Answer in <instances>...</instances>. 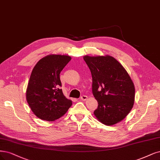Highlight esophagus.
<instances>
[{
    "label": "esophagus",
    "instance_id": "34e87169",
    "mask_svg": "<svg viewBox=\"0 0 160 160\" xmlns=\"http://www.w3.org/2000/svg\"><path fill=\"white\" fill-rule=\"evenodd\" d=\"M87 98H88V97L86 95H82L81 97V99L82 101H86V100H87Z\"/></svg>",
    "mask_w": 160,
    "mask_h": 160
}]
</instances>
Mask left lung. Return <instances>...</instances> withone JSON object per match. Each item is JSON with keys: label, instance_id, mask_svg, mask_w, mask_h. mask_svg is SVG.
Wrapping results in <instances>:
<instances>
[{"label": "left lung", "instance_id": "1", "mask_svg": "<svg viewBox=\"0 0 160 160\" xmlns=\"http://www.w3.org/2000/svg\"><path fill=\"white\" fill-rule=\"evenodd\" d=\"M83 59L91 70L92 94L98 104L94 111L97 119L107 126L120 122L134 106L132 80L123 66L111 56H85Z\"/></svg>", "mask_w": 160, "mask_h": 160}]
</instances>
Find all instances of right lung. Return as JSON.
Returning <instances> with one entry per match:
<instances>
[{"label": "right lung", "instance_id": "add662e5", "mask_svg": "<svg viewBox=\"0 0 160 160\" xmlns=\"http://www.w3.org/2000/svg\"><path fill=\"white\" fill-rule=\"evenodd\" d=\"M71 58L51 54L42 58L33 69L26 89V101L38 118L54 121L63 116L72 101L62 92L59 74Z\"/></svg>", "mask_w": 160, "mask_h": 160}]
</instances>
